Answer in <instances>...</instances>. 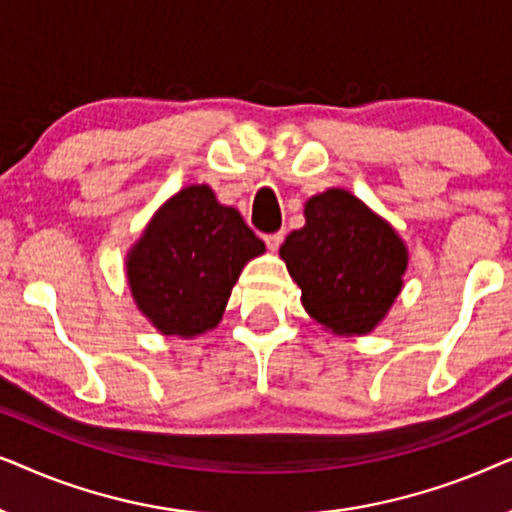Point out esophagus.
<instances>
[{
	"label": "esophagus",
	"instance_id": "1",
	"mask_svg": "<svg viewBox=\"0 0 512 512\" xmlns=\"http://www.w3.org/2000/svg\"><path fill=\"white\" fill-rule=\"evenodd\" d=\"M263 240H265V244H268V249H279V244L284 242V230H277V233H268V235H263Z\"/></svg>",
	"mask_w": 512,
	"mask_h": 512
}]
</instances>
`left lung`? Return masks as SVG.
Instances as JSON below:
<instances>
[{
  "instance_id": "8db88e82",
  "label": "left lung",
  "mask_w": 512,
  "mask_h": 512,
  "mask_svg": "<svg viewBox=\"0 0 512 512\" xmlns=\"http://www.w3.org/2000/svg\"><path fill=\"white\" fill-rule=\"evenodd\" d=\"M303 305L340 335L370 333L403 286L408 251L352 193L331 188L305 205V226L279 249Z\"/></svg>"
}]
</instances>
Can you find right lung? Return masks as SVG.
<instances>
[{
	"label": "right lung",
	"instance_id": "1",
	"mask_svg": "<svg viewBox=\"0 0 512 512\" xmlns=\"http://www.w3.org/2000/svg\"><path fill=\"white\" fill-rule=\"evenodd\" d=\"M263 251L237 209L219 205L212 188L188 186L130 251L132 296L160 333L191 338L219 324L244 263Z\"/></svg>",
	"mask_w": 512,
	"mask_h": 512
}]
</instances>
